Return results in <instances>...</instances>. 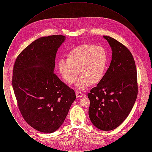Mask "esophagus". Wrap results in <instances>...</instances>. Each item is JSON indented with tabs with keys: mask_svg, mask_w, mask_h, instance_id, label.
<instances>
[{
	"mask_svg": "<svg viewBox=\"0 0 152 152\" xmlns=\"http://www.w3.org/2000/svg\"><path fill=\"white\" fill-rule=\"evenodd\" d=\"M76 96L77 98H80V97H83L84 96V94L80 92H76Z\"/></svg>",
	"mask_w": 152,
	"mask_h": 152,
	"instance_id": "1",
	"label": "esophagus"
}]
</instances>
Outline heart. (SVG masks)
Masks as SVG:
<instances>
[{
	"label": "heart",
	"instance_id": "1",
	"mask_svg": "<svg viewBox=\"0 0 152 152\" xmlns=\"http://www.w3.org/2000/svg\"><path fill=\"white\" fill-rule=\"evenodd\" d=\"M108 56L106 50L100 45L83 44L69 51L67 60L60 59L58 71L63 80L73 84L81 75L76 84V88L83 91L91 83H98L102 79L107 65Z\"/></svg>",
	"mask_w": 152,
	"mask_h": 152
}]
</instances>
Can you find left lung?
<instances>
[{
	"mask_svg": "<svg viewBox=\"0 0 152 152\" xmlns=\"http://www.w3.org/2000/svg\"><path fill=\"white\" fill-rule=\"evenodd\" d=\"M112 51L108 69L88 97L89 117L99 129L113 130L130 113L138 93L137 70L129 50L116 39L103 36Z\"/></svg>",
	"mask_w": 152,
	"mask_h": 152,
	"instance_id": "left-lung-1",
	"label": "left lung"
}]
</instances>
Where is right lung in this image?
<instances>
[{"mask_svg": "<svg viewBox=\"0 0 152 152\" xmlns=\"http://www.w3.org/2000/svg\"><path fill=\"white\" fill-rule=\"evenodd\" d=\"M65 40L63 35L41 37L22 51L14 66L12 87L22 116L45 133L61 126L76 99L75 91L53 73L56 53Z\"/></svg>", "mask_w": 152, "mask_h": 152, "instance_id": "right-lung-1", "label": "right lung"}]
</instances>
